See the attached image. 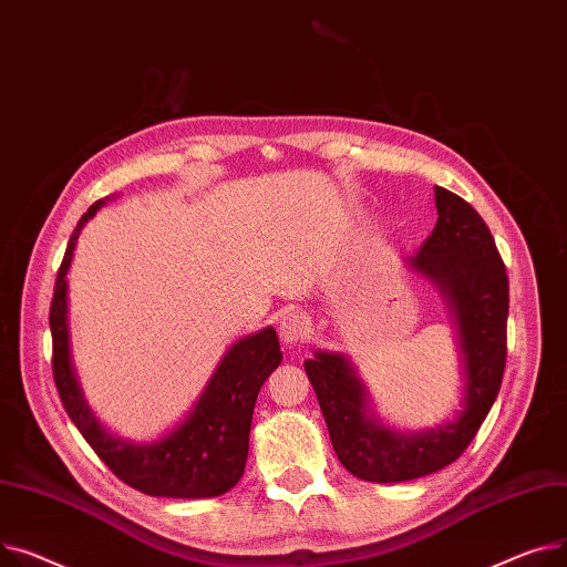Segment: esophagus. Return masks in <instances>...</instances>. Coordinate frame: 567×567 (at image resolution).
I'll use <instances>...</instances> for the list:
<instances>
[{"mask_svg": "<svg viewBox=\"0 0 567 567\" xmlns=\"http://www.w3.org/2000/svg\"><path fill=\"white\" fill-rule=\"evenodd\" d=\"M279 337L286 346L305 343L309 339V318L299 311L286 313L279 324Z\"/></svg>", "mask_w": 567, "mask_h": 567, "instance_id": "obj_1", "label": "esophagus"}]
</instances>
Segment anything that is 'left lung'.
<instances>
[{
	"label": "left lung",
	"instance_id": "left-lung-1",
	"mask_svg": "<svg viewBox=\"0 0 567 567\" xmlns=\"http://www.w3.org/2000/svg\"><path fill=\"white\" fill-rule=\"evenodd\" d=\"M437 224L410 265L437 284L460 329L464 410L455 421L425 432L384 427L365 403L363 384L343 354L316 352L305 361L329 440L343 467L371 483L427 476L455 462L472 444L506 369L508 275L483 217L462 196L435 187Z\"/></svg>",
	"mask_w": 567,
	"mask_h": 567
}]
</instances>
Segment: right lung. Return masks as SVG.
Here are the masks:
<instances>
[{
  "label": "right lung",
  "mask_w": 567,
  "mask_h": 567,
  "mask_svg": "<svg viewBox=\"0 0 567 567\" xmlns=\"http://www.w3.org/2000/svg\"><path fill=\"white\" fill-rule=\"evenodd\" d=\"M103 204L100 198L78 221L54 281L50 307L52 373L63 410L69 412L95 455L125 485L151 496H219L236 485L245 472L258 391L281 363L277 331L265 327L258 334L233 346L219 361L189 416L159 442L127 444L112 437L95 421L78 386L71 363L69 299H65V290H69L65 275L71 268L80 230Z\"/></svg>",
  "instance_id": "add662e5"
}]
</instances>
